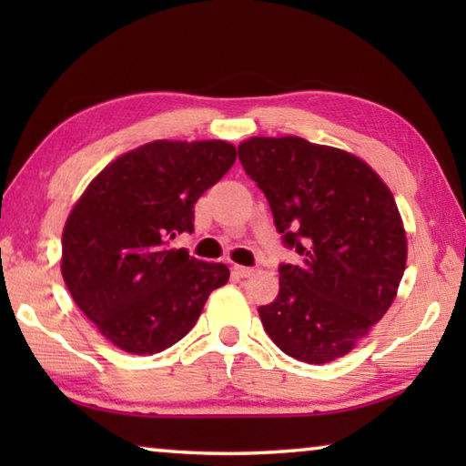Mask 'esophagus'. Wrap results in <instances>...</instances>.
Listing matches in <instances>:
<instances>
[{"instance_id": "1", "label": "esophagus", "mask_w": 466, "mask_h": 466, "mask_svg": "<svg viewBox=\"0 0 466 466\" xmlns=\"http://www.w3.org/2000/svg\"><path fill=\"white\" fill-rule=\"evenodd\" d=\"M234 271L240 275V278H244V279H248V278H252V275H255L257 271L252 269V267H242V265H234Z\"/></svg>"}]
</instances>
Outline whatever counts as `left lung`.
<instances>
[{"instance_id": "1", "label": "left lung", "mask_w": 466, "mask_h": 466, "mask_svg": "<svg viewBox=\"0 0 466 466\" xmlns=\"http://www.w3.org/2000/svg\"><path fill=\"white\" fill-rule=\"evenodd\" d=\"M275 226L304 261L279 267V294L258 309L283 353L329 364L350 353L397 298L407 232L390 188L345 149L304 137H250L238 146Z\"/></svg>"}]
</instances>
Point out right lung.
I'll use <instances>...</instances> for the list:
<instances>
[{"mask_svg":"<svg viewBox=\"0 0 466 466\" xmlns=\"http://www.w3.org/2000/svg\"><path fill=\"white\" fill-rule=\"evenodd\" d=\"M236 160L222 139H156L102 168L69 211L63 281L110 343L152 356L195 327L224 263H203L170 240L193 232V208Z\"/></svg>","mask_w":466,"mask_h":466,"instance_id":"right-lung-1","label":"right lung"}]
</instances>
